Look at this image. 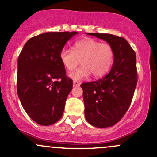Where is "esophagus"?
<instances>
[{
	"label": "esophagus",
	"mask_w": 157,
	"mask_h": 157,
	"mask_svg": "<svg viewBox=\"0 0 157 157\" xmlns=\"http://www.w3.org/2000/svg\"><path fill=\"white\" fill-rule=\"evenodd\" d=\"M80 85V83L78 81H74L73 82V86H79Z\"/></svg>",
	"instance_id": "esophagus-1"
}]
</instances>
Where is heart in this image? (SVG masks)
Returning a JSON list of instances; mask_svg holds the SVG:
<instances>
[{
  "label": "heart",
  "mask_w": 157,
  "mask_h": 157,
  "mask_svg": "<svg viewBox=\"0 0 157 157\" xmlns=\"http://www.w3.org/2000/svg\"><path fill=\"white\" fill-rule=\"evenodd\" d=\"M114 58L111 46L101 43L92 38L81 39L73 46V52L62 49L59 53V60L66 70L72 71L80 63L82 66L69 74L75 80H80L92 74L94 77H101L110 70Z\"/></svg>",
  "instance_id": "heart-1"
}]
</instances>
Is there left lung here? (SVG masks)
Wrapping results in <instances>:
<instances>
[{
    "label": "left lung",
    "instance_id": "obj_1",
    "mask_svg": "<svg viewBox=\"0 0 157 157\" xmlns=\"http://www.w3.org/2000/svg\"><path fill=\"white\" fill-rule=\"evenodd\" d=\"M87 34L104 40L113 49V64L103 78L80 85L83 89L85 117L93 126L116 124L130 106L137 85L136 55L128 41L110 34Z\"/></svg>",
    "mask_w": 157,
    "mask_h": 157
}]
</instances>
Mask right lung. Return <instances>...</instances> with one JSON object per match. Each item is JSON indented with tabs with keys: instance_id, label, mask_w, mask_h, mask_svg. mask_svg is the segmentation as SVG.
Returning <instances> with one entry per match:
<instances>
[{
	"instance_id": "1",
	"label": "right lung",
	"mask_w": 157,
	"mask_h": 157,
	"mask_svg": "<svg viewBox=\"0 0 157 157\" xmlns=\"http://www.w3.org/2000/svg\"><path fill=\"white\" fill-rule=\"evenodd\" d=\"M78 32H47L25 43L18 59L17 93L23 108L41 126H50L62 117L73 87L59 60L66 42Z\"/></svg>"
}]
</instances>
